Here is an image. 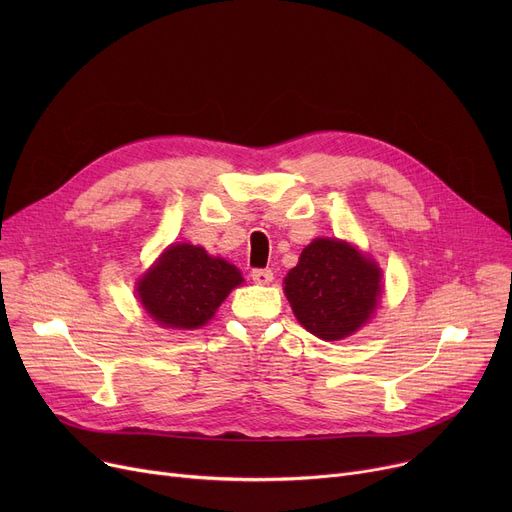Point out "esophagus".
<instances>
[{"label": "esophagus", "instance_id": "esophagus-1", "mask_svg": "<svg viewBox=\"0 0 512 512\" xmlns=\"http://www.w3.org/2000/svg\"><path fill=\"white\" fill-rule=\"evenodd\" d=\"M251 278H253V282H257V284H270L272 280H274V272L272 270H253L251 272Z\"/></svg>", "mask_w": 512, "mask_h": 512}]
</instances>
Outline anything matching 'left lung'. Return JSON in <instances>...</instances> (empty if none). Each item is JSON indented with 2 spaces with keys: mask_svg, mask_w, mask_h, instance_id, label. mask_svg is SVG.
Masks as SVG:
<instances>
[{
  "mask_svg": "<svg viewBox=\"0 0 512 512\" xmlns=\"http://www.w3.org/2000/svg\"><path fill=\"white\" fill-rule=\"evenodd\" d=\"M284 292L307 332L340 340L357 332L378 307L382 274L348 242L315 238L284 278Z\"/></svg>",
  "mask_w": 512,
  "mask_h": 512,
  "instance_id": "1",
  "label": "left lung"
}]
</instances>
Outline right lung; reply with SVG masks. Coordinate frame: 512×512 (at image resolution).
Wrapping results in <instances>:
<instances>
[{
    "label": "right lung",
    "mask_w": 512,
    "mask_h": 512,
    "mask_svg": "<svg viewBox=\"0 0 512 512\" xmlns=\"http://www.w3.org/2000/svg\"><path fill=\"white\" fill-rule=\"evenodd\" d=\"M242 284L234 265L193 245H172L139 282L145 311L166 328H199Z\"/></svg>",
    "instance_id": "right-lung-1"
}]
</instances>
